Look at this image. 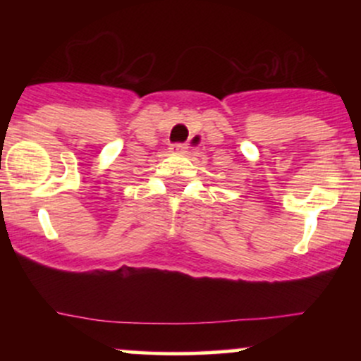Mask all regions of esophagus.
Here are the masks:
<instances>
[{
  "label": "esophagus",
  "mask_w": 361,
  "mask_h": 361,
  "mask_svg": "<svg viewBox=\"0 0 361 361\" xmlns=\"http://www.w3.org/2000/svg\"><path fill=\"white\" fill-rule=\"evenodd\" d=\"M169 149H171L173 152H186V149L188 147H186V144H173Z\"/></svg>",
  "instance_id": "1"
}]
</instances>
